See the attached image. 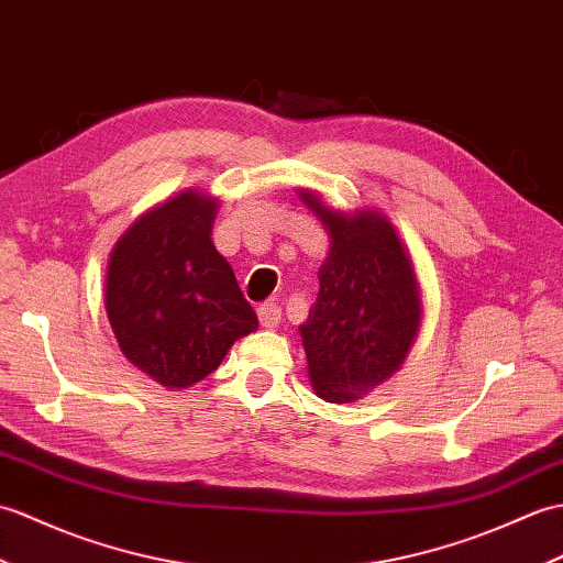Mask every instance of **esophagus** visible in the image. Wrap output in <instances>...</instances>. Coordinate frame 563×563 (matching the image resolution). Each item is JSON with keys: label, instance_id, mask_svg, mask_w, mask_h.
Returning <instances> with one entry per match:
<instances>
[{"label": "esophagus", "instance_id": "1", "mask_svg": "<svg viewBox=\"0 0 563 563\" xmlns=\"http://www.w3.org/2000/svg\"><path fill=\"white\" fill-rule=\"evenodd\" d=\"M280 319H283V311H280L278 305L264 302L258 307V321H261V325H264V329H278Z\"/></svg>", "mask_w": 563, "mask_h": 563}]
</instances>
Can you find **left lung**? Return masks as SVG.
<instances>
[{
  "label": "left lung",
  "mask_w": 563,
  "mask_h": 563,
  "mask_svg": "<svg viewBox=\"0 0 563 563\" xmlns=\"http://www.w3.org/2000/svg\"><path fill=\"white\" fill-rule=\"evenodd\" d=\"M329 232L317 305L299 325L309 382L325 402H355L400 369L422 321L412 258L378 211L343 213L302 189Z\"/></svg>",
  "instance_id": "1"
}]
</instances>
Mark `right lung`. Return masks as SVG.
<instances>
[{
    "label": "right lung",
    "mask_w": 563,
    "mask_h": 563,
    "mask_svg": "<svg viewBox=\"0 0 563 563\" xmlns=\"http://www.w3.org/2000/svg\"><path fill=\"white\" fill-rule=\"evenodd\" d=\"M218 199L187 189L129 228L108 261L104 309L124 357L165 388L218 369L258 329L232 266L213 246Z\"/></svg>",
    "instance_id": "add662e5"
}]
</instances>
